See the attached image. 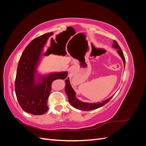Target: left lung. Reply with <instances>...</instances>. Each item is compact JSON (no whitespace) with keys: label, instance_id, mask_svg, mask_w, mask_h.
Segmentation results:
<instances>
[{"label":"left lung","instance_id":"1","mask_svg":"<svg viewBox=\"0 0 146 146\" xmlns=\"http://www.w3.org/2000/svg\"><path fill=\"white\" fill-rule=\"evenodd\" d=\"M112 47L117 49V54L121 57L122 60H123V64H124V68H125V60L124 55H123V54L120 46H119L118 43L115 40L113 41ZM65 83H66L65 91H66V93L68 95L69 103L71 104V105H72L74 108L82 110V111H90V110H95L102 107V106L105 105L106 104L108 103L110 100V99H111L114 95V94L111 97H110V98L105 100L104 101L102 102H97V103H93V104L83 102L80 101L76 98V93L72 87L71 86V85H70L69 78L66 79Z\"/></svg>","mask_w":146,"mask_h":146}]
</instances>
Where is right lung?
I'll return each instance as SVG.
<instances>
[{"mask_svg":"<svg viewBox=\"0 0 146 146\" xmlns=\"http://www.w3.org/2000/svg\"><path fill=\"white\" fill-rule=\"evenodd\" d=\"M53 32L34 39L26 47L17 66L15 92L18 102L25 112L41 115L48 109L47 102L51 91V84L57 79H65L68 72L41 75L37 72L42 56L53 54L51 47L45 52V46Z\"/></svg>","mask_w":146,"mask_h":146,"instance_id":"obj_1","label":"right lung"}]
</instances>
